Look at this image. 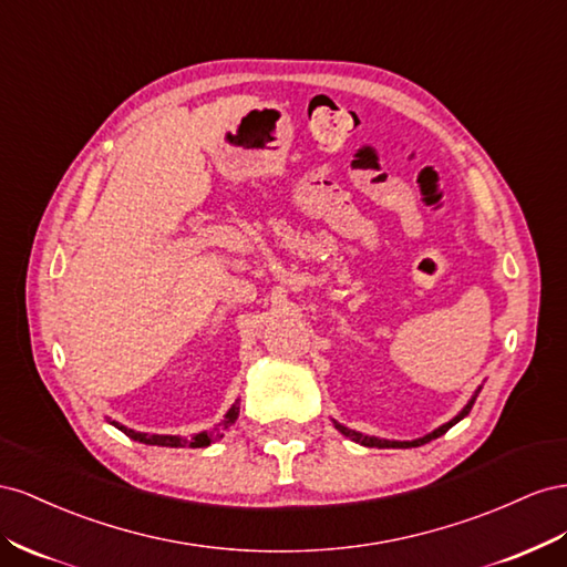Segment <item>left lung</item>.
Masks as SVG:
<instances>
[{"label":"left lung","instance_id":"8db88e82","mask_svg":"<svg viewBox=\"0 0 567 567\" xmlns=\"http://www.w3.org/2000/svg\"><path fill=\"white\" fill-rule=\"evenodd\" d=\"M480 390H482V386H477V392L473 394V399L465 403L463 411H461L454 420H449V423H444L442 427H436L434 432H430V434H425V436H417V440H413V442H392V440H380V436H368V434H361V432H355V430H349V427L339 425V423H334V427H337L339 432H342L344 436H349L351 442H355V444H363V446H378V449H411V446H423V444H427V442L436 440V436H442L449 427H454V425L458 423V420H463L467 413H471V409H473V403H475V399H477Z\"/></svg>","mask_w":567,"mask_h":567}]
</instances>
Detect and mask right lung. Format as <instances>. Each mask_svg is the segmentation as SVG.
Wrapping results in <instances>:
<instances>
[{
	"label": "right lung",
	"instance_id": "1",
	"mask_svg": "<svg viewBox=\"0 0 567 567\" xmlns=\"http://www.w3.org/2000/svg\"><path fill=\"white\" fill-rule=\"evenodd\" d=\"M237 415H239V406L235 403V406H233L228 413H225V417H223V423H220V425H216L214 430H204V432H199V434H194L192 440H185V436H181V434H147V432H135V430H131V427H125V425L116 423V420H111V425H113V427H118L123 434H127V436H131V440L142 442V444H152V446H171V449H181V446L202 449V446H208L212 442L220 440V436H223V430H228V427L235 423V420H237Z\"/></svg>",
	"mask_w": 567,
	"mask_h": 567
}]
</instances>
